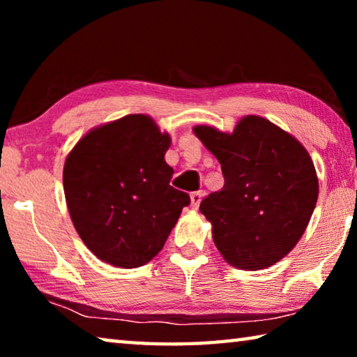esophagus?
Returning a JSON list of instances; mask_svg holds the SVG:
<instances>
[{"label":"esophagus","mask_w":357,"mask_h":357,"mask_svg":"<svg viewBox=\"0 0 357 357\" xmlns=\"http://www.w3.org/2000/svg\"><path fill=\"white\" fill-rule=\"evenodd\" d=\"M202 198H203L202 192H192L190 193V204H192L193 209H198V206H200V203H202Z\"/></svg>","instance_id":"34e87169"}]
</instances>
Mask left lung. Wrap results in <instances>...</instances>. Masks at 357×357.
<instances>
[{
	"instance_id": "1",
	"label": "left lung",
	"mask_w": 357,
	"mask_h": 357,
	"mask_svg": "<svg viewBox=\"0 0 357 357\" xmlns=\"http://www.w3.org/2000/svg\"><path fill=\"white\" fill-rule=\"evenodd\" d=\"M195 135L220 162L222 190L200 203L222 257L239 269H264L293 250L318 200V178L305 148L259 116L233 134L209 126Z\"/></svg>"
}]
</instances>
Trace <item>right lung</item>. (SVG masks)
<instances>
[{
  "mask_svg": "<svg viewBox=\"0 0 357 357\" xmlns=\"http://www.w3.org/2000/svg\"><path fill=\"white\" fill-rule=\"evenodd\" d=\"M170 135L144 114L88 132L70 151L63 184L84 245L118 268H138L162 250L190 197L170 185Z\"/></svg>",
  "mask_w": 357,
  "mask_h": 357,
  "instance_id": "1",
  "label": "right lung"
}]
</instances>
